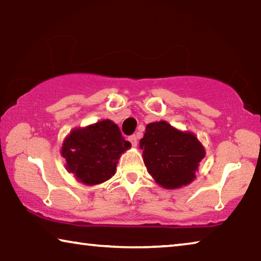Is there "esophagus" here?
Here are the masks:
<instances>
[{
    "label": "esophagus",
    "instance_id": "1",
    "mask_svg": "<svg viewBox=\"0 0 261 261\" xmlns=\"http://www.w3.org/2000/svg\"><path fill=\"white\" fill-rule=\"evenodd\" d=\"M129 141L131 143L132 146L136 147V146H137V136H136V135L130 136V137H129Z\"/></svg>",
    "mask_w": 261,
    "mask_h": 261
}]
</instances>
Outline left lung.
Here are the masks:
<instances>
[{"label": "left lung", "instance_id": "left-lung-1", "mask_svg": "<svg viewBox=\"0 0 261 261\" xmlns=\"http://www.w3.org/2000/svg\"><path fill=\"white\" fill-rule=\"evenodd\" d=\"M139 147L148 173L165 189L191 183L205 158V148L196 136L175 129L166 121L147 124Z\"/></svg>", "mask_w": 261, "mask_h": 261}]
</instances>
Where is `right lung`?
I'll return each mask as SVG.
<instances>
[{
  "label": "right lung",
  "mask_w": 261,
  "mask_h": 261,
  "mask_svg": "<svg viewBox=\"0 0 261 261\" xmlns=\"http://www.w3.org/2000/svg\"><path fill=\"white\" fill-rule=\"evenodd\" d=\"M130 147L120 127L113 121L103 120L73 129L64 139L61 154L67 161L65 168L78 182L95 185L113 177L118 159Z\"/></svg>",
  "instance_id": "obj_1"
}]
</instances>
